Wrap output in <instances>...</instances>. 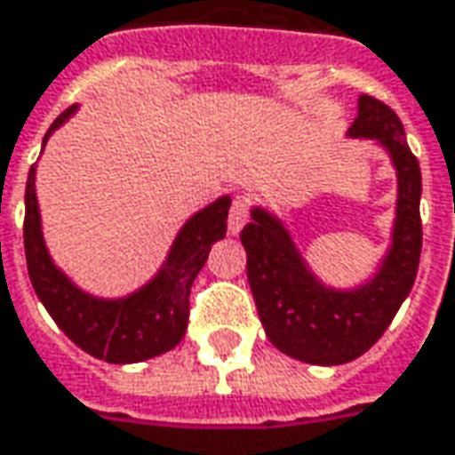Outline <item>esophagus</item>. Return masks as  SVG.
Wrapping results in <instances>:
<instances>
[{"label": "esophagus", "mask_w": 455, "mask_h": 455, "mask_svg": "<svg viewBox=\"0 0 455 455\" xmlns=\"http://www.w3.org/2000/svg\"><path fill=\"white\" fill-rule=\"evenodd\" d=\"M247 220H250V200H245V197H235L233 205H230V215H228V230L233 235H237L245 228Z\"/></svg>", "instance_id": "esophagus-1"}]
</instances>
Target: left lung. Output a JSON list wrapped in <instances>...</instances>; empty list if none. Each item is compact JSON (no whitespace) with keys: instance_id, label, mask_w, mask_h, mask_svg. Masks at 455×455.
<instances>
[{"instance_id":"1","label":"left lung","mask_w":455,"mask_h":455,"mask_svg":"<svg viewBox=\"0 0 455 455\" xmlns=\"http://www.w3.org/2000/svg\"><path fill=\"white\" fill-rule=\"evenodd\" d=\"M349 136L377 138L389 150L399 178L394 243L374 280L349 292L324 287L309 272L284 225L267 210H252V222L240 233L247 280L267 339L307 364H347L369 352L411 292L421 258V168L399 116L364 93Z\"/></svg>"}]
</instances>
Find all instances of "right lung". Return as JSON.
<instances>
[{"label":"right lung","instance_id":"add662e5","mask_svg":"<svg viewBox=\"0 0 455 455\" xmlns=\"http://www.w3.org/2000/svg\"><path fill=\"white\" fill-rule=\"evenodd\" d=\"M76 106L49 126L44 143ZM36 165L29 168L24 193V252L31 287L59 329L84 352L108 364H136L173 349L183 339L190 317V287L203 269L212 243L225 237L230 197L196 212L175 237L171 255L153 280L124 299H99L81 292L56 267L42 237V218L34 190Z\"/></svg>","mask_w":455,"mask_h":455}]
</instances>
